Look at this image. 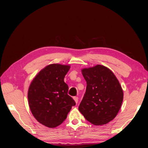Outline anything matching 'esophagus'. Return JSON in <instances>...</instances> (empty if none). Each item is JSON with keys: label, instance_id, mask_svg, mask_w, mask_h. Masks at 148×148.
<instances>
[{"label": "esophagus", "instance_id": "34e87169", "mask_svg": "<svg viewBox=\"0 0 148 148\" xmlns=\"http://www.w3.org/2000/svg\"><path fill=\"white\" fill-rule=\"evenodd\" d=\"M73 99L75 101V102L76 103H78V97H73Z\"/></svg>", "mask_w": 148, "mask_h": 148}]
</instances>
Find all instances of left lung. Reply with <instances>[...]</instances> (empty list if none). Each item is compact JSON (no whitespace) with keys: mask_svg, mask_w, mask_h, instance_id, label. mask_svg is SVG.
I'll return each instance as SVG.
<instances>
[{"mask_svg":"<svg viewBox=\"0 0 148 148\" xmlns=\"http://www.w3.org/2000/svg\"><path fill=\"white\" fill-rule=\"evenodd\" d=\"M82 73L87 86L79 112L93 125L109 123L117 115L123 102L119 80L109 69L101 65L83 69Z\"/></svg>","mask_w":148,"mask_h":148,"instance_id":"left-lung-1","label":"left lung"}]
</instances>
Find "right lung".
Returning a JSON list of instances; mask_svg holds the SVG:
<instances>
[{
	"label": "right lung",
	"mask_w": 148,
	"mask_h": 148,
	"mask_svg": "<svg viewBox=\"0 0 148 148\" xmlns=\"http://www.w3.org/2000/svg\"><path fill=\"white\" fill-rule=\"evenodd\" d=\"M70 65L53 64L44 67L31 82L28 92L29 106L34 117L49 128L63 123L71 107L75 106L68 95L64 78Z\"/></svg>",
	"instance_id": "add662e5"
}]
</instances>
